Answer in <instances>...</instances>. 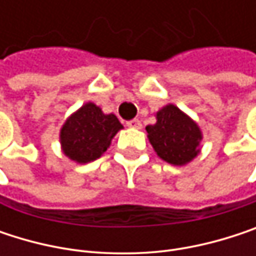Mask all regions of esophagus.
I'll return each mask as SVG.
<instances>
[{
  "mask_svg": "<svg viewBox=\"0 0 256 256\" xmlns=\"http://www.w3.org/2000/svg\"><path fill=\"white\" fill-rule=\"evenodd\" d=\"M128 128H142V123L138 120V118H134V120H130V122H128Z\"/></svg>",
  "mask_w": 256,
  "mask_h": 256,
  "instance_id": "34e87169",
  "label": "esophagus"
}]
</instances>
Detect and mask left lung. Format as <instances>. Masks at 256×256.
I'll return each instance as SVG.
<instances>
[{
    "label": "left lung",
    "instance_id": "1",
    "mask_svg": "<svg viewBox=\"0 0 256 256\" xmlns=\"http://www.w3.org/2000/svg\"><path fill=\"white\" fill-rule=\"evenodd\" d=\"M156 124L146 126L150 144L169 164L185 166L200 154V126L176 105L168 104L156 112Z\"/></svg>",
    "mask_w": 256,
    "mask_h": 256
}]
</instances>
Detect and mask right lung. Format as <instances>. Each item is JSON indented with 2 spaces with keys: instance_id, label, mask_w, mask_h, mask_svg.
I'll return each instance as SVG.
<instances>
[{
  "instance_id": "add662e5",
  "label": "right lung",
  "mask_w": 256,
  "mask_h": 256,
  "mask_svg": "<svg viewBox=\"0 0 256 256\" xmlns=\"http://www.w3.org/2000/svg\"><path fill=\"white\" fill-rule=\"evenodd\" d=\"M123 124L114 114H105L96 104L86 102L72 112L59 133L62 152L78 164L99 158Z\"/></svg>"
}]
</instances>
